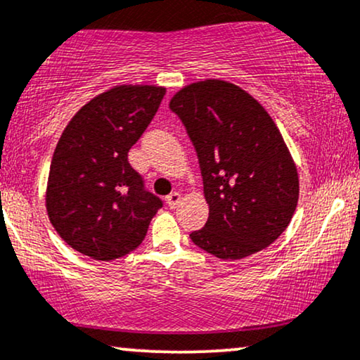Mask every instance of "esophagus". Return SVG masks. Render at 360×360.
I'll return each instance as SVG.
<instances>
[{"instance_id": "1", "label": "esophagus", "mask_w": 360, "mask_h": 360, "mask_svg": "<svg viewBox=\"0 0 360 360\" xmlns=\"http://www.w3.org/2000/svg\"><path fill=\"white\" fill-rule=\"evenodd\" d=\"M181 201H183V195H181L179 193H171L169 195H166V204L172 209L179 206Z\"/></svg>"}]
</instances>
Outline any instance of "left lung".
<instances>
[{
    "mask_svg": "<svg viewBox=\"0 0 360 360\" xmlns=\"http://www.w3.org/2000/svg\"><path fill=\"white\" fill-rule=\"evenodd\" d=\"M169 108L193 141L209 217L189 238L219 259H243L271 245L292 219L299 176L269 112L239 86L198 81Z\"/></svg>",
    "mask_w": 360,
    "mask_h": 360,
    "instance_id": "obj_1",
    "label": "left lung"
}]
</instances>
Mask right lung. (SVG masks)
<instances>
[{
	"instance_id": "1",
	"label": "right lung",
	"mask_w": 360,
	"mask_h": 360,
	"mask_svg": "<svg viewBox=\"0 0 360 360\" xmlns=\"http://www.w3.org/2000/svg\"><path fill=\"white\" fill-rule=\"evenodd\" d=\"M166 88L120 84L72 116L49 167L46 211L68 245L96 261L143 243L162 201L144 189L127 153L156 115Z\"/></svg>"
}]
</instances>
